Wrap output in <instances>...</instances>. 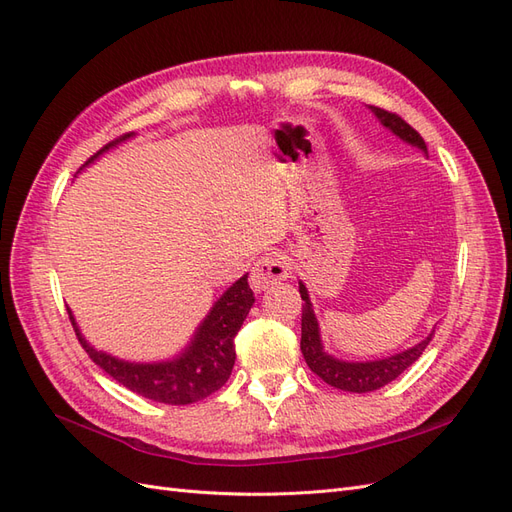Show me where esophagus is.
<instances>
[{
	"instance_id": "34e87169",
	"label": "esophagus",
	"mask_w": 512,
	"mask_h": 512,
	"mask_svg": "<svg viewBox=\"0 0 512 512\" xmlns=\"http://www.w3.org/2000/svg\"><path fill=\"white\" fill-rule=\"evenodd\" d=\"M288 277V262L280 252H269L262 254L250 271V286L256 292H262L271 288L273 284L282 282Z\"/></svg>"
}]
</instances>
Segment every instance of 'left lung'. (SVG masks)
Returning <instances> with one entry per match:
<instances>
[{
    "label": "left lung",
    "instance_id": "left-lung-1",
    "mask_svg": "<svg viewBox=\"0 0 512 512\" xmlns=\"http://www.w3.org/2000/svg\"><path fill=\"white\" fill-rule=\"evenodd\" d=\"M369 108L382 121V126H386L393 134H397L401 141H406V143H410L418 149L427 151L423 136L418 134L408 121L401 119L397 113L384 111V108H380V106H369ZM299 292H301V299L305 301L303 316H301V352H303V359L318 378H322L327 384L335 386V389L350 391V393L376 391V389H380V386L389 384V382H393L395 378L404 374V371L414 361H418V356L423 354V350L431 342L433 333L427 335L421 344H416L414 348H410L406 352L389 356V359L369 361V363L337 361V359H333V356H329L327 352L322 350L320 333H318V320L314 316L312 301H309L307 288L303 284H299Z\"/></svg>",
    "mask_w": 512,
    "mask_h": 512
}]
</instances>
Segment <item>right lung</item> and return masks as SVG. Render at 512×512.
<instances>
[{
    "instance_id": "add662e5",
    "label": "right lung",
    "mask_w": 512,
    "mask_h": 512,
    "mask_svg": "<svg viewBox=\"0 0 512 512\" xmlns=\"http://www.w3.org/2000/svg\"><path fill=\"white\" fill-rule=\"evenodd\" d=\"M128 136L130 134L123 138ZM115 143L117 141L102 147L96 156H91L87 160V164ZM252 303L254 292L250 284H247V275H243L241 280L232 284L222 294V299L213 305L205 322L198 327L192 344L179 359L149 365L119 361L111 354L91 348L79 333V327H76L70 309L68 314L72 320L74 333L79 337L85 352L89 354V359L100 365L108 376L115 378L119 384L126 386V389L147 399L160 401V404L188 406L222 389L226 380L230 378V371L237 356L235 335L239 333L245 316L250 314Z\"/></svg>"
}]
</instances>
